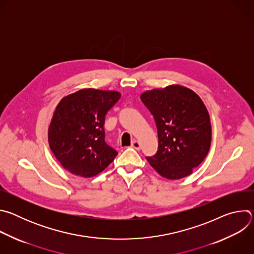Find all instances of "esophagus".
I'll list each match as a JSON object with an SVG mask.
<instances>
[{"label":"esophagus","mask_w":254,"mask_h":254,"mask_svg":"<svg viewBox=\"0 0 254 254\" xmlns=\"http://www.w3.org/2000/svg\"><path fill=\"white\" fill-rule=\"evenodd\" d=\"M131 147L133 148V149H135V150H139L140 149V143H139V141L138 140H132V142H131Z\"/></svg>","instance_id":"34e87169"}]
</instances>
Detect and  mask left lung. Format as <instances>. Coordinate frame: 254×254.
Wrapping results in <instances>:
<instances>
[{
    "instance_id": "1",
    "label": "left lung",
    "mask_w": 254,
    "mask_h": 254,
    "mask_svg": "<svg viewBox=\"0 0 254 254\" xmlns=\"http://www.w3.org/2000/svg\"><path fill=\"white\" fill-rule=\"evenodd\" d=\"M140 99L154 116L159 137L157 154L147 161L169 180L191 175L211 144L210 117L200 96L174 84L144 91Z\"/></svg>"
}]
</instances>
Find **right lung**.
Here are the masks:
<instances>
[{
  "mask_svg": "<svg viewBox=\"0 0 254 254\" xmlns=\"http://www.w3.org/2000/svg\"><path fill=\"white\" fill-rule=\"evenodd\" d=\"M114 90L84 88L63 97L55 108L48 142L57 161L71 174L90 178L118 155L104 140L105 115L118 102Z\"/></svg>",
  "mask_w": 254,
  "mask_h": 254,
  "instance_id": "obj_1",
  "label": "right lung"
}]
</instances>
